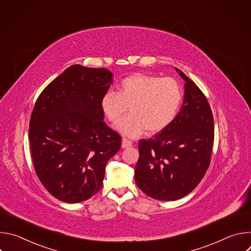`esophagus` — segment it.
Here are the masks:
<instances>
[{
	"label": "esophagus",
	"instance_id": "34e87169",
	"mask_svg": "<svg viewBox=\"0 0 251 251\" xmlns=\"http://www.w3.org/2000/svg\"><path fill=\"white\" fill-rule=\"evenodd\" d=\"M122 148L123 149H126V148H130L132 146V142L126 138H123L122 139V144H121Z\"/></svg>",
	"mask_w": 251,
	"mask_h": 251
}]
</instances>
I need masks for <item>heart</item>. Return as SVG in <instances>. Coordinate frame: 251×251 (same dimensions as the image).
Wrapping results in <instances>:
<instances>
[{
    "label": "heart",
    "instance_id": "1",
    "mask_svg": "<svg viewBox=\"0 0 251 251\" xmlns=\"http://www.w3.org/2000/svg\"><path fill=\"white\" fill-rule=\"evenodd\" d=\"M182 101L183 88L177 80L135 75L120 82L118 93H104L100 106L108 121L116 123L129 105L130 114L115 128L127 137L136 138L146 131L154 134L167 128L176 118Z\"/></svg>",
    "mask_w": 251,
    "mask_h": 251
}]
</instances>
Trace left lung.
<instances>
[{"mask_svg":"<svg viewBox=\"0 0 251 251\" xmlns=\"http://www.w3.org/2000/svg\"><path fill=\"white\" fill-rule=\"evenodd\" d=\"M176 70L186 81L181 110L154 138L140 140L135 168L138 188L167 201L187 196L200 184L209 166L214 139L206 97L183 71Z\"/></svg>","mask_w":251,"mask_h":251,"instance_id":"obj_1","label":"left lung"}]
</instances>
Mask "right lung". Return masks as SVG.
Here are the masks:
<instances>
[{"label": "right lung", "instance_id": "obj_1", "mask_svg": "<svg viewBox=\"0 0 251 251\" xmlns=\"http://www.w3.org/2000/svg\"><path fill=\"white\" fill-rule=\"evenodd\" d=\"M113 82L106 68L71 65L40 94L29 120L33 167L47 191L76 203L102 188L121 136L103 121L100 101Z\"/></svg>", "mask_w": 251, "mask_h": 251}]
</instances>
